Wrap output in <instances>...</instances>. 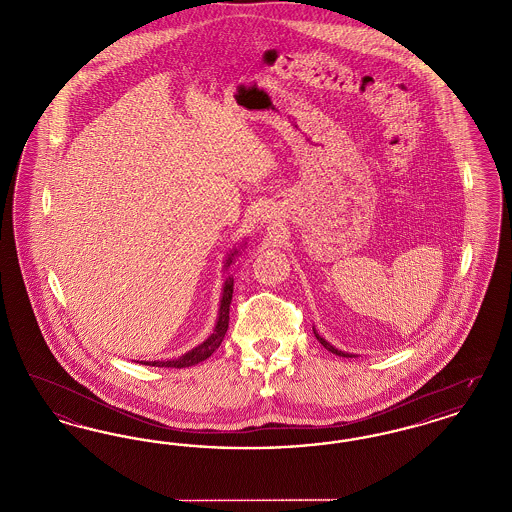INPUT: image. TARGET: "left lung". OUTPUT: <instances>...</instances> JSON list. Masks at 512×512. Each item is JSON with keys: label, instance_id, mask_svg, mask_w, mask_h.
<instances>
[{"label": "left lung", "instance_id": "left-lung-1", "mask_svg": "<svg viewBox=\"0 0 512 512\" xmlns=\"http://www.w3.org/2000/svg\"><path fill=\"white\" fill-rule=\"evenodd\" d=\"M315 336H317V340L320 341V343H322V345H324V347H326V349H328V351H330V353H336V355H340V357H351V355H349V353H343V351H338V349H336V347H334V345H330V343H328V341L322 340V338H320V336H318L317 332H315Z\"/></svg>", "mask_w": 512, "mask_h": 512}]
</instances>
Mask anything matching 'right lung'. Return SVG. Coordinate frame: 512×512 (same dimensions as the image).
<instances>
[{"label":"right lung","mask_w":512,"mask_h":512,"mask_svg":"<svg viewBox=\"0 0 512 512\" xmlns=\"http://www.w3.org/2000/svg\"><path fill=\"white\" fill-rule=\"evenodd\" d=\"M238 251H234L228 261H226V267H230L232 263V257L236 255ZM232 293H234V278H226L224 282V290H222V299H220V311L219 320H217V326H215V332L203 341L201 345H197L192 351H188L186 355H182L180 359H174V361H153V363H144V365L151 366H171V368H186V366H194L201 361H205L207 357H211L217 349H219L220 343L224 340V334L228 330V320H230V303H232Z\"/></svg>","instance_id":"add662e5"}]
</instances>
